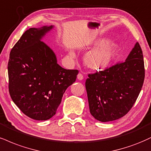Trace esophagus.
Returning a JSON list of instances; mask_svg holds the SVG:
<instances>
[{"instance_id":"esophagus-1","label":"esophagus","mask_w":151,"mask_h":151,"mask_svg":"<svg viewBox=\"0 0 151 151\" xmlns=\"http://www.w3.org/2000/svg\"><path fill=\"white\" fill-rule=\"evenodd\" d=\"M77 79H79V80H82V79H83V77L82 74H81V73L78 74V75H77Z\"/></svg>"}]
</instances>
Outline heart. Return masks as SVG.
I'll return each mask as SVG.
<instances>
[{"label": "heart", "instance_id": "heart-1", "mask_svg": "<svg viewBox=\"0 0 151 151\" xmlns=\"http://www.w3.org/2000/svg\"><path fill=\"white\" fill-rule=\"evenodd\" d=\"M93 47H99L87 52L84 58V63L88 68L93 70H103L115 60L119 50V45L115 41H108L106 39L96 40L92 44ZM70 55L74 57V53L70 52Z\"/></svg>", "mask_w": 151, "mask_h": 151}]
</instances>
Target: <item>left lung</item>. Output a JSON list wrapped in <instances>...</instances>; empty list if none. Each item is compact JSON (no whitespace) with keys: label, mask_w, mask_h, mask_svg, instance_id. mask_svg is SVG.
I'll use <instances>...</instances> for the list:
<instances>
[{"label":"left lung","mask_w":151,"mask_h":151,"mask_svg":"<svg viewBox=\"0 0 151 151\" xmlns=\"http://www.w3.org/2000/svg\"><path fill=\"white\" fill-rule=\"evenodd\" d=\"M144 77L143 52L137 42L124 62L88 74L85 85L91 115L102 122L124 116L137 101Z\"/></svg>","instance_id":"8db88e82"}]
</instances>
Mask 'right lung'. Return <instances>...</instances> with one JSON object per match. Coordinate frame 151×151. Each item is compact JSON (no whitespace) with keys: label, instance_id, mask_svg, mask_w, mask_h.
Returning a JSON list of instances; mask_svg holds the SVG:
<instances>
[{"label":"right lung","instance_id":"1","mask_svg":"<svg viewBox=\"0 0 151 151\" xmlns=\"http://www.w3.org/2000/svg\"><path fill=\"white\" fill-rule=\"evenodd\" d=\"M53 25L30 28L10 53L8 70L10 97L24 115L47 120L56 113L63 94L79 71L60 66L53 50L41 39Z\"/></svg>","mask_w":151,"mask_h":151}]
</instances>
